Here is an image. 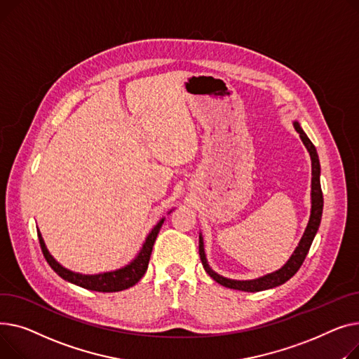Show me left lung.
<instances>
[{"label":"left lung","instance_id":"left-lung-1","mask_svg":"<svg viewBox=\"0 0 359 359\" xmlns=\"http://www.w3.org/2000/svg\"><path fill=\"white\" fill-rule=\"evenodd\" d=\"M294 129L300 135V139L303 142V144L306 146V149L310 155L311 159V208H310V217H309V223L306 226L304 233L297 245V248L294 249L292 255L288 258V261L277 271L265 273L262 277L254 278V280H231V278H226L220 273H217L216 271L212 269V266L208 265V261L205 258V250H204V241H203V235L200 233L198 236V252H200V259L201 264L205 269V272L212 277L216 283H219L223 287L227 288H233V290H241V291H248V292H255V291H262V290H268V288H273L278 287L281 284H284L285 281H288L294 273H296L302 264L306 259V255L309 254V249L311 246V242L318 233L319 226H320V220H322V213H323V194H322V187H320V162H319V155L318 151H316L314 144L310 142V139L307 137V135L304 133V130L302 129V126L299 121H292Z\"/></svg>","mask_w":359,"mask_h":359}]
</instances>
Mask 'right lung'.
Wrapping results in <instances>:
<instances>
[{"instance_id":"right-lung-1","label":"right lung","mask_w":359,"mask_h":359,"mask_svg":"<svg viewBox=\"0 0 359 359\" xmlns=\"http://www.w3.org/2000/svg\"><path fill=\"white\" fill-rule=\"evenodd\" d=\"M163 220H165V217H162L154 226V229L149 231V233H147V236L139 250V254L128 265H124L114 271H105V272H100V273H81V272L71 271L63 265H60L52 257L49 249L46 248L43 236H41L39 229H37V236H39L41 252H43V257L46 258L50 268L57 273L60 278H63L68 283H72L75 285H79L82 288L91 290V291L116 292V291H121V290L133 287L144 276L147 265H149L154 243H155L156 236L163 224Z\"/></svg>"}]
</instances>
